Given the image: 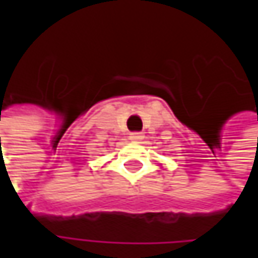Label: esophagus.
<instances>
[{
  "mask_svg": "<svg viewBox=\"0 0 258 258\" xmlns=\"http://www.w3.org/2000/svg\"><path fill=\"white\" fill-rule=\"evenodd\" d=\"M143 133H131L130 134V140L131 142H140V140H143Z\"/></svg>",
  "mask_w": 258,
  "mask_h": 258,
  "instance_id": "obj_1",
  "label": "esophagus"
}]
</instances>
